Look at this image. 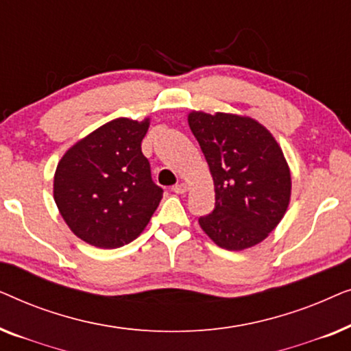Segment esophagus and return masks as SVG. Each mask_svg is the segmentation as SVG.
<instances>
[{
	"mask_svg": "<svg viewBox=\"0 0 351 351\" xmlns=\"http://www.w3.org/2000/svg\"><path fill=\"white\" fill-rule=\"evenodd\" d=\"M186 189H189V186H186V184H184V182H180V184H177V185L172 186V191H174V193H177V195H184L185 191H186Z\"/></svg>",
	"mask_w": 351,
	"mask_h": 351,
	"instance_id": "obj_1",
	"label": "esophagus"
}]
</instances>
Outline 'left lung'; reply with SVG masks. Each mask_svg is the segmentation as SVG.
Wrapping results in <instances>:
<instances>
[{
	"instance_id": "obj_1",
	"label": "left lung",
	"mask_w": 351,
	"mask_h": 351,
	"mask_svg": "<svg viewBox=\"0 0 351 351\" xmlns=\"http://www.w3.org/2000/svg\"><path fill=\"white\" fill-rule=\"evenodd\" d=\"M189 126L215 190L214 210L199 217L201 228L228 251L256 246L276 228L289 206L291 171L281 147L249 117L191 112Z\"/></svg>"
}]
</instances>
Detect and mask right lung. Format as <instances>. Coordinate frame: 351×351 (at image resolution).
I'll return each mask as SVG.
<instances>
[{
  "label": "right lung",
  "mask_w": 351,
  "mask_h": 351,
  "mask_svg": "<svg viewBox=\"0 0 351 351\" xmlns=\"http://www.w3.org/2000/svg\"><path fill=\"white\" fill-rule=\"evenodd\" d=\"M150 119L117 118L69 148L54 176V201L80 239L121 247L143 232L162 198L142 141Z\"/></svg>",
  "instance_id": "obj_1"
}]
</instances>
